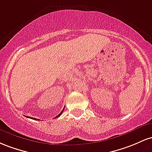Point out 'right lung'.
<instances>
[{
    "instance_id": "obj_1",
    "label": "right lung",
    "mask_w": 152,
    "mask_h": 152,
    "mask_svg": "<svg viewBox=\"0 0 152 152\" xmlns=\"http://www.w3.org/2000/svg\"><path fill=\"white\" fill-rule=\"evenodd\" d=\"M64 108H63V110H62V111H61V113H59V115H57V116H56V118H58V117H59V115H61V114H62V113H63V111H64ZM32 118V119H34V120H39V119H37V118Z\"/></svg>"
}]
</instances>
